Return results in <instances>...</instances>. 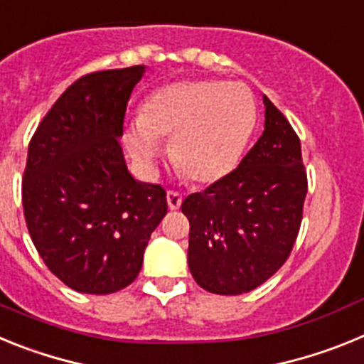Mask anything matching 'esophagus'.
Masks as SVG:
<instances>
[{
    "mask_svg": "<svg viewBox=\"0 0 364 364\" xmlns=\"http://www.w3.org/2000/svg\"><path fill=\"white\" fill-rule=\"evenodd\" d=\"M167 205L169 210H178L180 204H182V195L178 191H167Z\"/></svg>",
    "mask_w": 364,
    "mask_h": 364,
    "instance_id": "34e87169",
    "label": "esophagus"
}]
</instances>
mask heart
I'll list each match as a JSON object with an SVG mask.
<instances>
[{
  "label": "heart",
  "instance_id": "1",
  "mask_svg": "<svg viewBox=\"0 0 364 364\" xmlns=\"http://www.w3.org/2000/svg\"><path fill=\"white\" fill-rule=\"evenodd\" d=\"M255 100L239 82L182 80L159 87L127 133L138 162L151 164L171 138V159L186 178L213 184L239 166L255 129Z\"/></svg>",
  "mask_w": 364,
  "mask_h": 364
}]
</instances>
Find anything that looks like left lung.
Wrapping results in <instances>:
<instances>
[{
    "label": "left lung",
    "mask_w": 364,
    "mask_h": 364,
    "mask_svg": "<svg viewBox=\"0 0 364 364\" xmlns=\"http://www.w3.org/2000/svg\"><path fill=\"white\" fill-rule=\"evenodd\" d=\"M262 102L264 131L239 167L182 202L189 272L211 294H247L268 281L301 228L308 191L301 142L268 96Z\"/></svg>",
    "instance_id": "left-lung-1"
}]
</instances>
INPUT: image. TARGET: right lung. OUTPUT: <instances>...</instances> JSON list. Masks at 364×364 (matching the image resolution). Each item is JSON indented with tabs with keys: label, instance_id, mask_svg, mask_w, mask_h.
<instances>
[{
	"label": "right lung",
	"instance_id": "add662e5",
	"mask_svg": "<svg viewBox=\"0 0 364 364\" xmlns=\"http://www.w3.org/2000/svg\"><path fill=\"white\" fill-rule=\"evenodd\" d=\"M144 73L134 65L82 76L28 144L21 184L28 233L47 268L80 294L129 286L167 213L162 186L133 178L118 140Z\"/></svg>",
	"mask_w": 364,
	"mask_h": 364
}]
</instances>
